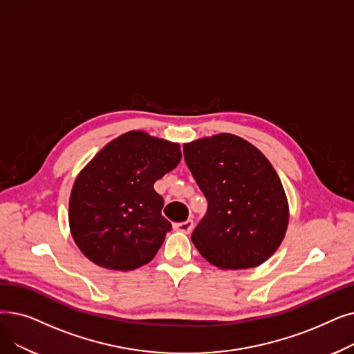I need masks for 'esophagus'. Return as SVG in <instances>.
Segmentation results:
<instances>
[{
	"mask_svg": "<svg viewBox=\"0 0 354 354\" xmlns=\"http://www.w3.org/2000/svg\"><path fill=\"white\" fill-rule=\"evenodd\" d=\"M175 228L180 233H191L192 228H194V221L192 220H187V221H182V223H176Z\"/></svg>",
	"mask_w": 354,
	"mask_h": 354,
	"instance_id": "34e87169",
	"label": "esophagus"
}]
</instances>
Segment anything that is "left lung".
<instances>
[{
  "label": "left lung",
  "instance_id": "8db88e82",
  "mask_svg": "<svg viewBox=\"0 0 354 354\" xmlns=\"http://www.w3.org/2000/svg\"><path fill=\"white\" fill-rule=\"evenodd\" d=\"M183 158L208 203L191 236L199 253L220 269L263 263L288 227L285 191L269 160L227 133L183 145Z\"/></svg>",
  "mask_w": 354,
  "mask_h": 354
}]
</instances>
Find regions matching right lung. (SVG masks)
Listing matches in <instances>:
<instances>
[{"label":"right lung","mask_w":354,"mask_h":354,"mask_svg":"<svg viewBox=\"0 0 354 354\" xmlns=\"http://www.w3.org/2000/svg\"><path fill=\"white\" fill-rule=\"evenodd\" d=\"M179 145L129 131L106 145L76 178L69 224L76 245L98 266L133 270L156 256L172 224L153 185L176 167Z\"/></svg>","instance_id":"1"}]
</instances>
